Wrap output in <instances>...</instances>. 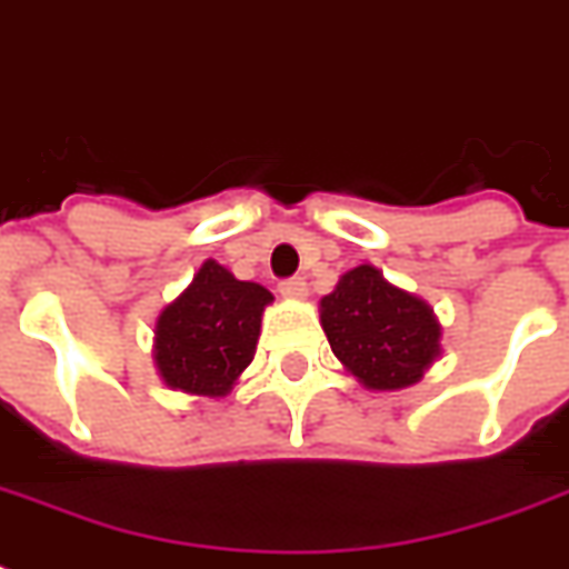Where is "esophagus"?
<instances>
[{
	"mask_svg": "<svg viewBox=\"0 0 569 569\" xmlns=\"http://www.w3.org/2000/svg\"><path fill=\"white\" fill-rule=\"evenodd\" d=\"M280 295L289 298V301H301L307 298V280L303 277H289V280H280Z\"/></svg>",
	"mask_w": 569,
	"mask_h": 569,
	"instance_id": "obj_1",
	"label": "esophagus"
}]
</instances>
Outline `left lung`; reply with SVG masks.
<instances>
[{
    "mask_svg": "<svg viewBox=\"0 0 569 569\" xmlns=\"http://www.w3.org/2000/svg\"><path fill=\"white\" fill-rule=\"evenodd\" d=\"M321 325L333 355L369 389H405L440 355L431 307L357 266L321 298Z\"/></svg>",
    "mask_w": 569,
    "mask_h": 569,
    "instance_id": "1",
    "label": "left lung"
}]
</instances>
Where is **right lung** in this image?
<instances>
[{"instance_id": "obj_1", "label": "right lung", "mask_w": 569, "mask_h": 569, "mask_svg": "<svg viewBox=\"0 0 569 569\" xmlns=\"http://www.w3.org/2000/svg\"><path fill=\"white\" fill-rule=\"evenodd\" d=\"M271 301L266 286L236 280L206 259L156 325V366L164 383L191 396H227L253 360L262 310Z\"/></svg>"}]
</instances>
